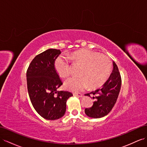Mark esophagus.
Here are the masks:
<instances>
[{
	"mask_svg": "<svg viewBox=\"0 0 147 147\" xmlns=\"http://www.w3.org/2000/svg\"><path fill=\"white\" fill-rule=\"evenodd\" d=\"M73 95L74 96H77V97H82V96H83V94L81 93H74Z\"/></svg>",
	"mask_w": 147,
	"mask_h": 147,
	"instance_id": "obj_1",
	"label": "esophagus"
}]
</instances>
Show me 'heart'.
<instances>
[{
    "label": "heart",
    "mask_w": 147,
    "mask_h": 147,
    "mask_svg": "<svg viewBox=\"0 0 147 147\" xmlns=\"http://www.w3.org/2000/svg\"><path fill=\"white\" fill-rule=\"evenodd\" d=\"M68 57L72 64L81 65L78 70V76L70 77L64 82L65 88L72 92H80L88 86L90 88L100 86L111 74V62L104 55L88 49H82L75 51ZM54 67L62 78H66L70 74L71 64L67 57H57L54 61Z\"/></svg>",
    "instance_id": "obj_1"
}]
</instances>
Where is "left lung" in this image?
Returning a JSON list of instances; mask_svg holds the SVG:
<instances>
[{
    "instance_id": "8db88e82",
    "label": "left lung",
    "mask_w": 147,
    "mask_h": 147,
    "mask_svg": "<svg viewBox=\"0 0 147 147\" xmlns=\"http://www.w3.org/2000/svg\"><path fill=\"white\" fill-rule=\"evenodd\" d=\"M121 77L116 63L113 62V70L108 80L100 88L85 95L91 96L95 101L93 106L85 109L87 116L92 118H100L108 114L116 104L121 87Z\"/></svg>"
}]
</instances>
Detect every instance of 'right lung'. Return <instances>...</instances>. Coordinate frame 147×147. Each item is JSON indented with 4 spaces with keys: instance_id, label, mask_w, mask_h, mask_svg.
I'll list each match as a JSON object with an SVG mask.
<instances>
[{
    "instance_id": "obj_1",
    "label": "right lung",
    "mask_w": 147,
    "mask_h": 147,
    "mask_svg": "<svg viewBox=\"0 0 147 147\" xmlns=\"http://www.w3.org/2000/svg\"><path fill=\"white\" fill-rule=\"evenodd\" d=\"M61 53L59 49H49L37 55L26 71L27 88L33 108L47 120L64 116L66 101L73 96L67 91H57L62 85L54 67V61Z\"/></svg>"
}]
</instances>
